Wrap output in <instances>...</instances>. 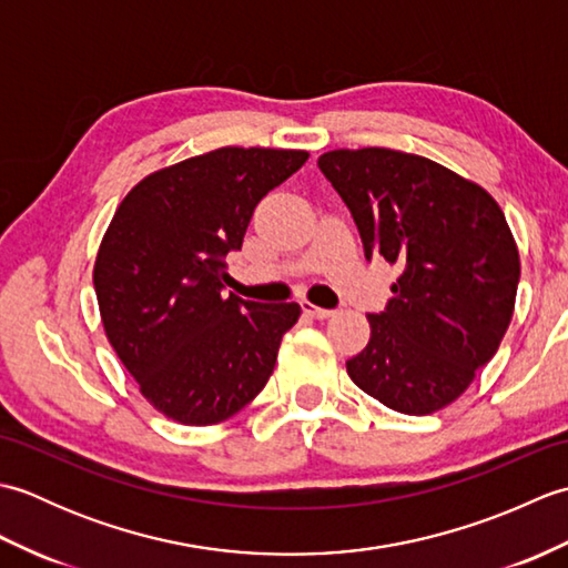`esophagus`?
Instances as JSON below:
<instances>
[{"mask_svg":"<svg viewBox=\"0 0 568 568\" xmlns=\"http://www.w3.org/2000/svg\"><path fill=\"white\" fill-rule=\"evenodd\" d=\"M303 312L307 317H315V320H327L334 315V310H324V307H317L312 303H303Z\"/></svg>","mask_w":568,"mask_h":568,"instance_id":"obj_1","label":"esophagus"}]
</instances>
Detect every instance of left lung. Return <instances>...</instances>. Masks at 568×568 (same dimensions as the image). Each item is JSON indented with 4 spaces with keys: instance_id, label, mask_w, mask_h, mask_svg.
I'll list each match as a JSON object with an SVG mask.
<instances>
[{
    "instance_id": "8db88e82",
    "label": "left lung",
    "mask_w": 568,
    "mask_h": 568,
    "mask_svg": "<svg viewBox=\"0 0 568 568\" xmlns=\"http://www.w3.org/2000/svg\"><path fill=\"white\" fill-rule=\"evenodd\" d=\"M317 165L366 258L400 268L348 376L397 413H437L496 356L513 320L520 253L505 214L484 187L415 153L339 149Z\"/></svg>"
}]
</instances>
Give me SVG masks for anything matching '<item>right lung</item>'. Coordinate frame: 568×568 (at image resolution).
Here are the masks:
<instances>
[{
  "label": "right lung",
  "mask_w": 568,
  "mask_h": 568,
  "mask_svg": "<svg viewBox=\"0 0 568 568\" xmlns=\"http://www.w3.org/2000/svg\"><path fill=\"white\" fill-rule=\"evenodd\" d=\"M307 151L226 146L155 171L119 204L94 261L106 339L141 395L180 425H216L256 397L297 303L224 295L226 253Z\"/></svg>",
  "instance_id": "obj_1"
}]
</instances>
